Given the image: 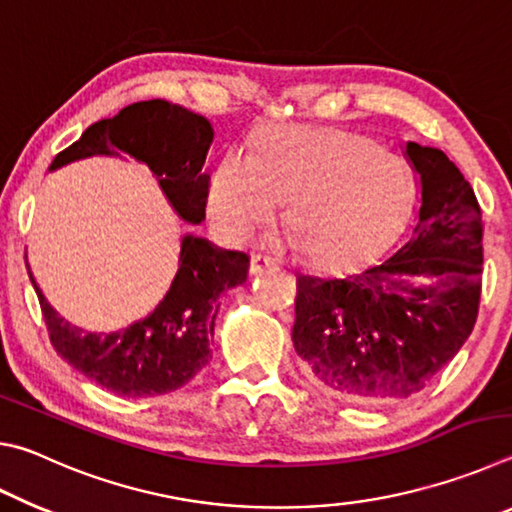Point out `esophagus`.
I'll use <instances>...</instances> for the list:
<instances>
[{
    "mask_svg": "<svg viewBox=\"0 0 512 512\" xmlns=\"http://www.w3.org/2000/svg\"><path fill=\"white\" fill-rule=\"evenodd\" d=\"M273 266H277V262H275L273 257H268V255L253 253V255H250V259H248L250 275H257V273H262V271H266V268H273Z\"/></svg>",
    "mask_w": 512,
    "mask_h": 512,
    "instance_id": "1",
    "label": "esophagus"
}]
</instances>
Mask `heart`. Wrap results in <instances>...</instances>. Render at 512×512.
Here are the masks:
<instances>
[{"mask_svg": "<svg viewBox=\"0 0 512 512\" xmlns=\"http://www.w3.org/2000/svg\"><path fill=\"white\" fill-rule=\"evenodd\" d=\"M404 162L341 128L271 126L253 153L232 149L212 171L207 212L223 237L246 241L289 198L287 223L300 253L320 266L359 262L393 235L409 212Z\"/></svg>", "mask_w": 512, "mask_h": 512, "instance_id": "obj_1", "label": "heart"}]
</instances>
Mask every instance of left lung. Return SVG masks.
Segmentation results:
<instances>
[{
	"label": "left lung",
	"mask_w": 512,
	"mask_h": 512,
	"mask_svg": "<svg viewBox=\"0 0 512 512\" xmlns=\"http://www.w3.org/2000/svg\"><path fill=\"white\" fill-rule=\"evenodd\" d=\"M406 155L422 205L404 244L366 271L296 282L293 348L307 377L341 400L391 404L420 393L479 316L483 221L474 189L440 149L409 142Z\"/></svg>",
	"instance_id": "obj_1"
}]
</instances>
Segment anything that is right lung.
<instances>
[{"label":"right lung","instance_id":"right-lung-1","mask_svg":"<svg viewBox=\"0 0 512 512\" xmlns=\"http://www.w3.org/2000/svg\"><path fill=\"white\" fill-rule=\"evenodd\" d=\"M212 137L210 121L196 112L162 99L140 101L117 117L92 124L56 155L51 169L90 155L126 151L149 164L173 210L189 223H201L210 187L203 164ZM29 277L49 341L69 366L119 397H151L185 386L210 363L219 296L246 282L248 255L219 250L207 239L185 237L167 296L140 323L112 334H92L69 325L51 309L31 271Z\"/></svg>","mask_w":512,"mask_h":512}]
</instances>
